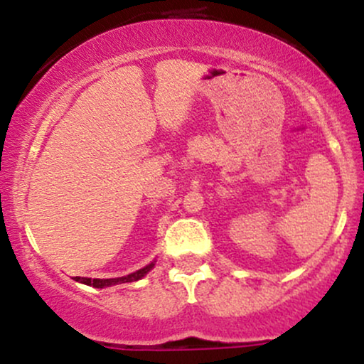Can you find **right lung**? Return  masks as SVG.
I'll return each instance as SVG.
<instances>
[{"mask_svg": "<svg viewBox=\"0 0 364 364\" xmlns=\"http://www.w3.org/2000/svg\"><path fill=\"white\" fill-rule=\"evenodd\" d=\"M154 267V263H149L147 267H144V269L136 270V272L129 274V275H124V277H118V279H89V277H75V281L82 282V284H87V286H92V287H107V286H114V284H123V282H133V281H139V279L144 277L145 274L149 272L150 269Z\"/></svg>", "mask_w": 364, "mask_h": 364, "instance_id": "obj_1", "label": "right lung"}]
</instances>
